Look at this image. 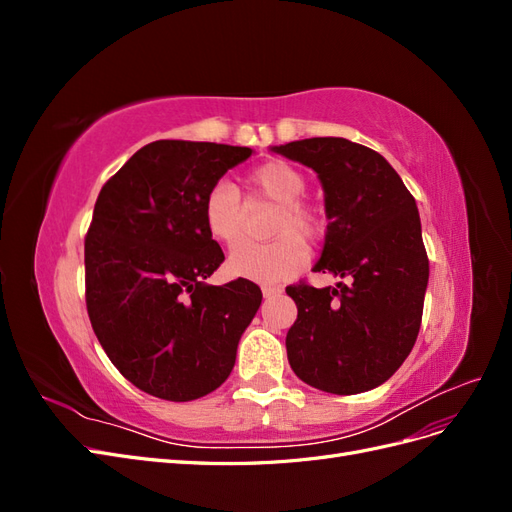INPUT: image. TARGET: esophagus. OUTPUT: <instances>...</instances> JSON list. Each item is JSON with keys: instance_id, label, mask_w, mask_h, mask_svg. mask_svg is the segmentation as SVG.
Masks as SVG:
<instances>
[{"instance_id": "34e87169", "label": "esophagus", "mask_w": 512, "mask_h": 512, "mask_svg": "<svg viewBox=\"0 0 512 512\" xmlns=\"http://www.w3.org/2000/svg\"><path fill=\"white\" fill-rule=\"evenodd\" d=\"M280 294H282V288H277V286H262V297H265V299L280 297Z\"/></svg>"}]
</instances>
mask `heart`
Masks as SVG:
<instances>
[{
  "instance_id": "1",
  "label": "heart",
  "mask_w": 512,
  "mask_h": 512,
  "mask_svg": "<svg viewBox=\"0 0 512 512\" xmlns=\"http://www.w3.org/2000/svg\"><path fill=\"white\" fill-rule=\"evenodd\" d=\"M256 196L277 203L271 222L269 243H243L230 252L228 269L232 275L258 284H282L297 275L309 260L302 241H316L322 230V213L303 200L307 179L299 168L286 162H267L247 177ZM203 224L207 235L222 245H235L243 232V205L239 192L230 183H215L203 200Z\"/></svg>"
}]
</instances>
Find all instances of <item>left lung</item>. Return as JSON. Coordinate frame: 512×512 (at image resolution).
<instances>
[{"mask_svg":"<svg viewBox=\"0 0 512 512\" xmlns=\"http://www.w3.org/2000/svg\"><path fill=\"white\" fill-rule=\"evenodd\" d=\"M271 151L318 175L329 226L314 271L342 280L286 288L299 309L286 335L290 367L333 395L376 389L408 359L421 329L429 260L416 200L378 151L348 138Z\"/></svg>","mask_w":512,"mask_h":512,"instance_id":"left-lung-1","label":"left lung"}]
</instances>
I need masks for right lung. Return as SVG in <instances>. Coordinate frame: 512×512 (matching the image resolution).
Here are the masks:
<instances>
[{
  "instance_id": "add662e5",
  "label": "right lung",
  "mask_w": 512,
  "mask_h": 512,
  "mask_svg": "<svg viewBox=\"0 0 512 512\" xmlns=\"http://www.w3.org/2000/svg\"><path fill=\"white\" fill-rule=\"evenodd\" d=\"M250 147L156 141L104 183L85 239V299L111 363L168 401L205 397L230 376L262 292L209 286L224 262L203 224L205 194Z\"/></svg>"
}]
</instances>
